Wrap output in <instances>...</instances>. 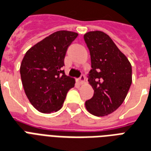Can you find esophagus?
<instances>
[{
  "instance_id": "obj_1",
  "label": "esophagus",
  "mask_w": 151,
  "mask_h": 151,
  "mask_svg": "<svg viewBox=\"0 0 151 151\" xmlns=\"http://www.w3.org/2000/svg\"><path fill=\"white\" fill-rule=\"evenodd\" d=\"M78 81H79V83H83L85 82L84 76H83V75H82V76H80V78L78 79Z\"/></svg>"
}]
</instances>
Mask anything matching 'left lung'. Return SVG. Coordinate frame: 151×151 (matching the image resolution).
I'll return each instance as SVG.
<instances>
[{
    "mask_svg": "<svg viewBox=\"0 0 151 151\" xmlns=\"http://www.w3.org/2000/svg\"><path fill=\"white\" fill-rule=\"evenodd\" d=\"M83 38L91 62L88 82L94 89L85 106L94 115H107L119 107L127 95L132 82L131 65L107 34L89 32Z\"/></svg>",
    "mask_w": 151,
    "mask_h": 151,
    "instance_id": "obj_1",
    "label": "left lung"
}]
</instances>
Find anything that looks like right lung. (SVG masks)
Listing matches in <instances>:
<instances>
[{
  "instance_id": "right-lung-1",
  "label": "right lung",
  "mask_w": 151,
  "mask_h": 151,
  "mask_svg": "<svg viewBox=\"0 0 151 151\" xmlns=\"http://www.w3.org/2000/svg\"><path fill=\"white\" fill-rule=\"evenodd\" d=\"M77 37L73 32H55L24 56L20 68L22 84L29 102L40 112L60 109L68 91L74 87L75 80L67 76L62 68L67 50Z\"/></svg>"
}]
</instances>
